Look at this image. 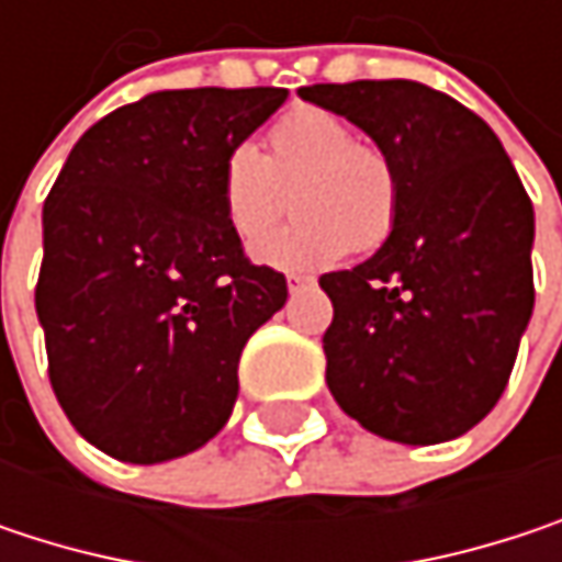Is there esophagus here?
I'll use <instances>...</instances> for the list:
<instances>
[{"label":"esophagus","mask_w":562,"mask_h":562,"mask_svg":"<svg viewBox=\"0 0 562 562\" xmlns=\"http://www.w3.org/2000/svg\"><path fill=\"white\" fill-rule=\"evenodd\" d=\"M312 277H302V273H289L285 277V285H289V292H299V289H305V285H312Z\"/></svg>","instance_id":"1"}]
</instances>
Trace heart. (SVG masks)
I'll use <instances>...</instances> for the list:
<instances>
[{
	"label": "heart",
	"mask_w": 562,
	"mask_h": 562,
	"mask_svg": "<svg viewBox=\"0 0 562 562\" xmlns=\"http://www.w3.org/2000/svg\"><path fill=\"white\" fill-rule=\"evenodd\" d=\"M221 214L254 247L288 201L296 221L257 247L277 270H318L351 254H374L396 227L400 178L381 146L361 143L348 120L322 106H295L267 133V153L240 143L217 169Z\"/></svg>",
	"instance_id": "obj_1"
}]
</instances>
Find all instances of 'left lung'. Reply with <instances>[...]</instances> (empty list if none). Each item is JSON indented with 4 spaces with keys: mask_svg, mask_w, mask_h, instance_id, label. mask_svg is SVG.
<instances>
[{
    "mask_svg": "<svg viewBox=\"0 0 562 562\" xmlns=\"http://www.w3.org/2000/svg\"><path fill=\"white\" fill-rule=\"evenodd\" d=\"M299 97L361 126L400 178L384 247L318 280L335 305L328 391L384 439H456L505 393L533 312V204L492 126L449 93L355 80Z\"/></svg>",
    "mask_w": 562,
    "mask_h": 562,
    "instance_id": "left-lung-1",
    "label": "left lung"
}]
</instances>
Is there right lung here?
Wrapping results in <instances>:
<instances>
[{
    "label": "right lung",
    "instance_id": "add662e5",
    "mask_svg": "<svg viewBox=\"0 0 562 562\" xmlns=\"http://www.w3.org/2000/svg\"><path fill=\"white\" fill-rule=\"evenodd\" d=\"M282 87L159 90L93 123L45 201L48 378L100 452L156 465L221 432L247 338L285 302L221 214L217 169Z\"/></svg>",
    "mask_w": 562,
    "mask_h": 562
}]
</instances>
